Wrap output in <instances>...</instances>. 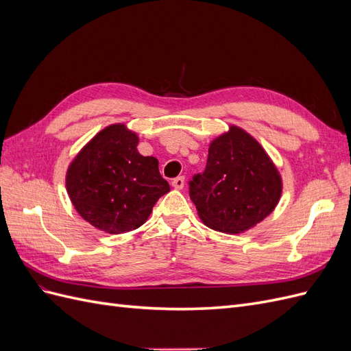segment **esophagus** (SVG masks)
<instances>
[{
    "label": "esophagus",
    "instance_id": "34e87169",
    "mask_svg": "<svg viewBox=\"0 0 351 351\" xmlns=\"http://www.w3.org/2000/svg\"><path fill=\"white\" fill-rule=\"evenodd\" d=\"M184 183H186V178L183 177V176H180V177H176L173 182H171V184H173V187L174 189H183L184 187Z\"/></svg>",
    "mask_w": 351,
    "mask_h": 351
}]
</instances>
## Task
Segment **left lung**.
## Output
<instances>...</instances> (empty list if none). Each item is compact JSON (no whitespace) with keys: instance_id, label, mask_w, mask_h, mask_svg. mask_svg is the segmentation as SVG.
<instances>
[{"instance_id":"1","label":"left lung","mask_w":351,"mask_h":351,"mask_svg":"<svg viewBox=\"0 0 351 351\" xmlns=\"http://www.w3.org/2000/svg\"><path fill=\"white\" fill-rule=\"evenodd\" d=\"M204 174L190 182V199L212 230L227 234L253 228L278 205L282 180L261 143L230 125L209 145Z\"/></svg>"}]
</instances>
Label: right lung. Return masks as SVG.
Here are the masks:
<instances>
[{"instance_id": "obj_1", "label": "right lung", "mask_w": 351, "mask_h": 351, "mask_svg": "<svg viewBox=\"0 0 351 351\" xmlns=\"http://www.w3.org/2000/svg\"><path fill=\"white\" fill-rule=\"evenodd\" d=\"M139 136L111 124L82 147L67 168L66 187L74 209L90 226L123 234L143 226L169 184L158 159L137 151Z\"/></svg>"}]
</instances>
